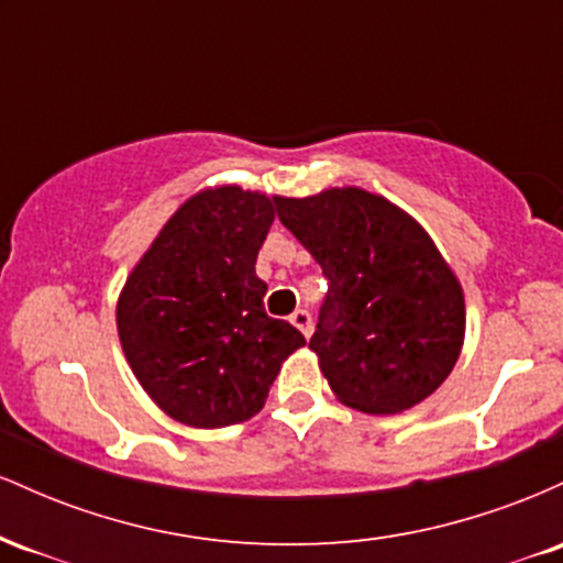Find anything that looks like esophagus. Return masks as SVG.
I'll return each mask as SVG.
<instances>
[{
  "instance_id": "obj_1",
  "label": "esophagus",
  "mask_w": 563,
  "mask_h": 563,
  "mask_svg": "<svg viewBox=\"0 0 563 563\" xmlns=\"http://www.w3.org/2000/svg\"><path fill=\"white\" fill-rule=\"evenodd\" d=\"M290 322L299 328V331L303 333V339H309V335H312V312H309V309H296V312L290 314Z\"/></svg>"
}]
</instances>
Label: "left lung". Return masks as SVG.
Here are the masks:
<instances>
[{"instance_id": "1", "label": "left lung", "mask_w": 563, "mask_h": 563, "mask_svg": "<svg viewBox=\"0 0 563 563\" xmlns=\"http://www.w3.org/2000/svg\"><path fill=\"white\" fill-rule=\"evenodd\" d=\"M277 219L328 280L309 346L335 397L384 416L434 394L461 354L466 307L421 224L357 187L277 198Z\"/></svg>"}]
</instances>
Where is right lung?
<instances>
[{
	"label": "right lung",
	"mask_w": 563,
	"mask_h": 563,
	"mask_svg": "<svg viewBox=\"0 0 563 563\" xmlns=\"http://www.w3.org/2000/svg\"><path fill=\"white\" fill-rule=\"evenodd\" d=\"M277 198L217 187L190 198L129 275L119 339L142 389L174 421L219 429L264 407L303 335L264 309L256 256Z\"/></svg>",
	"instance_id": "1"
}]
</instances>
